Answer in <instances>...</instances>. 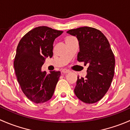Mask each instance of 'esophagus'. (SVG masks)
<instances>
[{
    "label": "esophagus",
    "instance_id": "esophagus-1",
    "mask_svg": "<svg viewBox=\"0 0 130 130\" xmlns=\"http://www.w3.org/2000/svg\"><path fill=\"white\" fill-rule=\"evenodd\" d=\"M61 72L63 73H67L70 72V70H67V69H63V70H61Z\"/></svg>",
    "mask_w": 130,
    "mask_h": 130
}]
</instances>
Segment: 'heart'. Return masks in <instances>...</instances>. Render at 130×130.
Listing matches in <instances>:
<instances>
[{"instance_id": "heart-1", "label": "heart", "mask_w": 130, "mask_h": 130, "mask_svg": "<svg viewBox=\"0 0 130 130\" xmlns=\"http://www.w3.org/2000/svg\"><path fill=\"white\" fill-rule=\"evenodd\" d=\"M72 38V37H68V38H67V39H69V38Z\"/></svg>"}]
</instances>
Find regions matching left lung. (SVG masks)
Here are the masks:
<instances>
[{
	"mask_svg": "<svg viewBox=\"0 0 130 130\" xmlns=\"http://www.w3.org/2000/svg\"><path fill=\"white\" fill-rule=\"evenodd\" d=\"M67 32L79 42L77 60L89 65L86 77H77L75 94L84 103H97L106 94L115 74V55L109 43L101 31L94 27L84 26Z\"/></svg>",
	"mask_w": 130,
	"mask_h": 130,
	"instance_id": "8db88e82",
	"label": "left lung"
}]
</instances>
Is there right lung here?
Masks as SVG:
<instances>
[{"instance_id":"1","label":"right lung","mask_w":130,"mask_h":130,"mask_svg":"<svg viewBox=\"0 0 130 130\" xmlns=\"http://www.w3.org/2000/svg\"><path fill=\"white\" fill-rule=\"evenodd\" d=\"M63 31L47 26L35 27L19 41L14 61L17 79L23 93L33 103L48 101L53 96L60 71L41 72L45 58L53 57V42Z\"/></svg>"}]
</instances>
